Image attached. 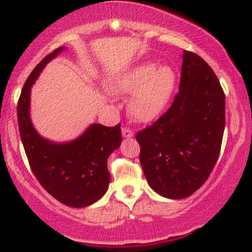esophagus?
Here are the masks:
<instances>
[{
  "instance_id": "esophagus-1",
  "label": "esophagus",
  "mask_w": 252,
  "mask_h": 252,
  "mask_svg": "<svg viewBox=\"0 0 252 252\" xmlns=\"http://www.w3.org/2000/svg\"><path fill=\"white\" fill-rule=\"evenodd\" d=\"M122 135H123V137H132V136H134V132H132V130L131 129H129V128H122Z\"/></svg>"
}]
</instances>
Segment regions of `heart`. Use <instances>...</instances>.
<instances>
[{
	"instance_id": "1",
	"label": "heart",
	"mask_w": 252,
	"mask_h": 252,
	"mask_svg": "<svg viewBox=\"0 0 252 252\" xmlns=\"http://www.w3.org/2000/svg\"><path fill=\"white\" fill-rule=\"evenodd\" d=\"M175 86V73L169 66L156 67L153 63L132 66L110 85L115 96H126L128 112L136 122H152L166 109Z\"/></svg>"
}]
</instances>
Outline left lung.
<instances>
[{
	"mask_svg": "<svg viewBox=\"0 0 252 252\" xmlns=\"http://www.w3.org/2000/svg\"><path fill=\"white\" fill-rule=\"evenodd\" d=\"M182 59L172 106L136 135L149 186L169 199L192 195L209 179L225 128V94L216 73L192 52L184 51Z\"/></svg>",
	"mask_w": 252,
	"mask_h": 252,
	"instance_id": "1",
	"label": "left lung"
}]
</instances>
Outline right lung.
Wrapping results in <instances>:
<instances>
[{
    "instance_id": "1",
    "label": "right lung",
    "mask_w": 252,
    "mask_h": 252,
    "mask_svg": "<svg viewBox=\"0 0 252 252\" xmlns=\"http://www.w3.org/2000/svg\"><path fill=\"white\" fill-rule=\"evenodd\" d=\"M65 47L48 54L26 80L17 103L20 136L28 162L40 185L58 201L86 207L99 200L109 187L108 158L122 143L121 124H91L76 140L53 142L42 137L31 120V89L40 72Z\"/></svg>"
}]
</instances>
